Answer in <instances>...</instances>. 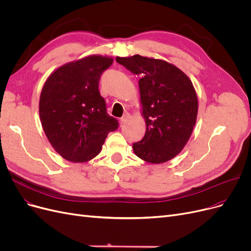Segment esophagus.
<instances>
[{
	"instance_id": "esophagus-1",
	"label": "esophagus",
	"mask_w": 251,
	"mask_h": 251,
	"mask_svg": "<svg viewBox=\"0 0 251 251\" xmlns=\"http://www.w3.org/2000/svg\"><path fill=\"white\" fill-rule=\"evenodd\" d=\"M129 119H130V115H129L128 113H125V114L123 115V117L120 119V121H121V124H125V123H127Z\"/></svg>"
}]
</instances>
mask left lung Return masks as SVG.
<instances>
[{
  "label": "left lung",
  "mask_w": 251,
  "mask_h": 251,
  "mask_svg": "<svg viewBox=\"0 0 251 251\" xmlns=\"http://www.w3.org/2000/svg\"><path fill=\"white\" fill-rule=\"evenodd\" d=\"M116 61L142 77L138 86L147 130L143 140L132 146L135 155L156 164L173 159L196 125L199 103L191 80L163 60L135 54Z\"/></svg>",
  "instance_id": "obj_1"
}]
</instances>
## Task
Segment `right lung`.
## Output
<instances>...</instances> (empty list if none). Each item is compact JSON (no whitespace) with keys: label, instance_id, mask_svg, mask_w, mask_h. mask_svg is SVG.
<instances>
[{"label":"right lung","instance_id":"add662e5","mask_svg":"<svg viewBox=\"0 0 251 251\" xmlns=\"http://www.w3.org/2000/svg\"><path fill=\"white\" fill-rule=\"evenodd\" d=\"M113 59L90 55L65 64L45 81L39 115L50 143L64 159L86 162L100 151L107 134L119 126L106 113L98 90L102 72Z\"/></svg>","mask_w":251,"mask_h":251}]
</instances>
